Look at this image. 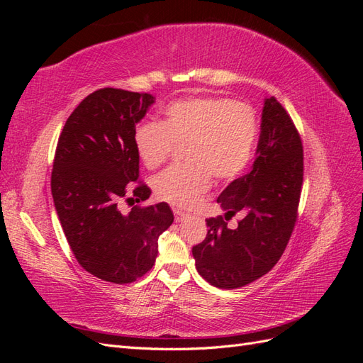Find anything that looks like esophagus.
Segmentation results:
<instances>
[{"mask_svg":"<svg viewBox=\"0 0 363 363\" xmlns=\"http://www.w3.org/2000/svg\"><path fill=\"white\" fill-rule=\"evenodd\" d=\"M172 212H174V216H175V221H177V223H182L183 219H184L186 216H188V213L183 212L182 208H177V207H174Z\"/></svg>","mask_w":363,"mask_h":363,"instance_id":"1","label":"esophagus"}]
</instances>
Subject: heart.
Listing matches in <instances>:
<instances>
[{
    "label": "heart",
    "mask_w": 363,
    "mask_h": 363,
    "mask_svg": "<svg viewBox=\"0 0 363 363\" xmlns=\"http://www.w3.org/2000/svg\"><path fill=\"white\" fill-rule=\"evenodd\" d=\"M259 138L255 111L227 98L192 96L163 108L160 123L142 121L133 131L136 156L156 169L183 147L182 160L152 180L159 200L189 208L212 184L232 182L248 167Z\"/></svg>",
    "instance_id": "b5f03b06"
}]
</instances>
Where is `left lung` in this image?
<instances>
[{
  "label": "left lung",
  "instance_id": "8db88e82",
  "mask_svg": "<svg viewBox=\"0 0 363 363\" xmlns=\"http://www.w3.org/2000/svg\"><path fill=\"white\" fill-rule=\"evenodd\" d=\"M303 144L294 121L274 96L262 111L252 168L218 196L224 216L208 218L207 236L192 248L196 271L221 289H236L265 276L281 257L298 216ZM242 210L236 229L225 220Z\"/></svg>",
  "mask_w": 363,
  "mask_h": 363
}]
</instances>
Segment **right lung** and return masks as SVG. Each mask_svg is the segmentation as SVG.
<instances>
[{"mask_svg":"<svg viewBox=\"0 0 363 363\" xmlns=\"http://www.w3.org/2000/svg\"><path fill=\"white\" fill-rule=\"evenodd\" d=\"M155 96L104 87L75 107L59 136L51 192L63 233L82 268L104 281H136L155 265L157 239L174 215L167 203L135 206L150 199L139 179L133 131Z\"/></svg>","mask_w":363,"mask_h":363,"instance_id":"right-lung-1","label":"right lung"}]
</instances>
